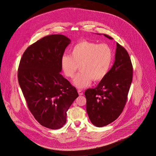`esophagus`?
<instances>
[{
	"mask_svg": "<svg viewBox=\"0 0 156 156\" xmlns=\"http://www.w3.org/2000/svg\"><path fill=\"white\" fill-rule=\"evenodd\" d=\"M78 93L79 94V95H83V92L81 90H78Z\"/></svg>",
	"mask_w": 156,
	"mask_h": 156,
	"instance_id": "obj_1",
	"label": "esophagus"
}]
</instances>
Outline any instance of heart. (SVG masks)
<instances>
[{
	"label": "heart",
	"mask_w": 156,
	"mask_h": 156,
	"mask_svg": "<svg viewBox=\"0 0 156 156\" xmlns=\"http://www.w3.org/2000/svg\"><path fill=\"white\" fill-rule=\"evenodd\" d=\"M113 60V52L106 43L98 44L82 41L72 49L70 56L63 55L61 67L64 75L72 78L78 69L80 72L73 80V84L79 89L88 87L92 80L99 81L108 74Z\"/></svg>",
	"instance_id": "b5f03b06"
}]
</instances>
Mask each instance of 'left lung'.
<instances>
[{"instance_id": "left-lung-1", "label": "left lung", "mask_w": 156, "mask_h": 156, "mask_svg": "<svg viewBox=\"0 0 156 156\" xmlns=\"http://www.w3.org/2000/svg\"><path fill=\"white\" fill-rule=\"evenodd\" d=\"M104 35L113 39L106 34ZM133 73L128 53L116 43L115 61L108 74L96 87L85 91L86 110L94 125L102 127L109 124L122 113L132 82Z\"/></svg>"}]
</instances>
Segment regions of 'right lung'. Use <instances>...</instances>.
<instances>
[{
  "label": "right lung",
  "mask_w": 156,
  "mask_h": 156,
  "mask_svg": "<svg viewBox=\"0 0 156 156\" xmlns=\"http://www.w3.org/2000/svg\"><path fill=\"white\" fill-rule=\"evenodd\" d=\"M70 40L61 34L43 37L23 53L18 81L28 107L40 124L56 129L66 122L67 111L78 96L60 73L61 58Z\"/></svg>",
  "instance_id": "1"
}]
</instances>
